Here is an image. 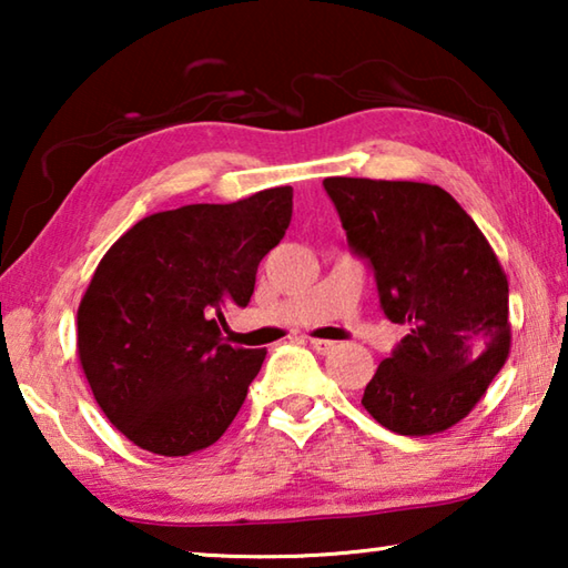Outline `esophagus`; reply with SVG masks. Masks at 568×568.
<instances>
[{
    "label": "esophagus",
    "mask_w": 568,
    "mask_h": 568,
    "mask_svg": "<svg viewBox=\"0 0 568 568\" xmlns=\"http://www.w3.org/2000/svg\"><path fill=\"white\" fill-rule=\"evenodd\" d=\"M311 348H313L315 353L325 355V353H331V351L335 348V343H333V341H321V338H313V341H311Z\"/></svg>",
    "instance_id": "34e87169"
}]
</instances>
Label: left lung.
Here are the masks:
<instances>
[{"label":"left lung","instance_id":"left-lung-1","mask_svg":"<svg viewBox=\"0 0 568 568\" xmlns=\"http://www.w3.org/2000/svg\"><path fill=\"white\" fill-rule=\"evenodd\" d=\"M353 255L376 277L386 318L408 328L363 390L398 436H430L476 406L511 345L508 281L470 215L444 187L325 178Z\"/></svg>","mask_w":568,"mask_h":568}]
</instances>
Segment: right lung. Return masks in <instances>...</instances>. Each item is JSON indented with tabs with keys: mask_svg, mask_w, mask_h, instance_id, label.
I'll use <instances>...</instances> for the list:
<instances>
[{
	"mask_svg": "<svg viewBox=\"0 0 568 568\" xmlns=\"http://www.w3.org/2000/svg\"><path fill=\"white\" fill-rule=\"evenodd\" d=\"M293 217V187L227 205H182L132 225L77 311V353L122 436L187 456L225 434L265 348H233L225 311L245 307L263 257Z\"/></svg>",
	"mask_w": 568,
	"mask_h": 568,
	"instance_id": "1",
	"label": "right lung"
}]
</instances>
